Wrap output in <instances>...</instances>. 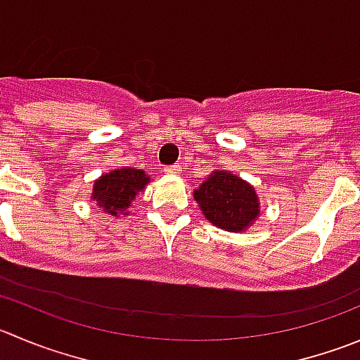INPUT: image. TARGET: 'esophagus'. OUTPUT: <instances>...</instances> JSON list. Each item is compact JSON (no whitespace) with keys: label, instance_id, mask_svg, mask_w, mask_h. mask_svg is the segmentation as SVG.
<instances>
[{"label":"esophagus","instance_id":"esophagus-1","mask_svg":"<svg viewBox=\"0 0 360 360\" xmlns=\"http://www.w3.org/2000/svg\"><path fill=\"white\" fill-rule=\"evenodd\" d=\"M180 171H182L180 164H174V166L166 167V173H169V174H178V173H180Z\"/></svg>","mask_w":360,"mask_h":360}]
</instances>
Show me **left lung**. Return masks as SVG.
Here are the masks:
<instances>
[{
    "label": "left lung",
    "instance_id": "8db88e82",
    "mask_svg": "<svg viewBox=\"0 0 360 360\" xmlns=\"http://www.w3.org/2000/svg\"><path fill=\"white\" fill-rule=\"evenodd\" d=\"M194 200L212 224L224 231H245L259 215L255 187L229 171H214L194 191Z\"/></svg>",
    "mask_w": 360,
    "mask_h": 360
}]
</instances>
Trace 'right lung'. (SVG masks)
<instances>
[{"mask_svg":"<svg viewBox=\"0 0 360 360\" xmlns=\"http://www.w3.org/2000/svg\"><path fill=\"white\" fill-rule=\"evenodd\" d=\"M148 182L150 176L143 169H134V167L115 169L95 180L91 200L97 201L98 207L104 208L109 215L125 214L132 200L145 189Z\"/></svg>","mask_w":360,"mask_h":360,"instance_id":"right-lung-1","label":"right lung"}]
</instances>
